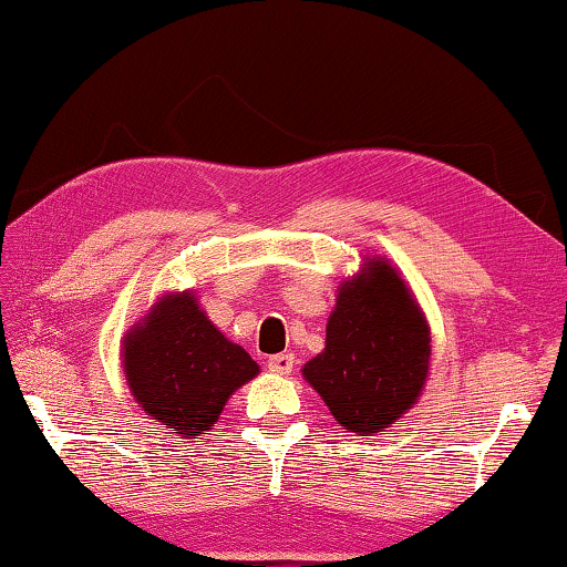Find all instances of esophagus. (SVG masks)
<instances>
[{"mask_svg": "<svg viewBox=\"0 0 567 567\" xmlns=\"http://www.w3.org/2000/svg\"><path fill=\"white\" fill-rule=\"evenodd\" d=\"M293 363H297V361H293L291 353H276V355H270V359H268V369L278 377H286V374H291V371H293Z\"/></svg>", "mask_w": 567, "mask_h": 567, "instance_id": "34e87169", "label": "esophagus"}]
</instances>
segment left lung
Masks as SVG:
<instances>
[{
	"label": "left lung",
	"mask_w": 567,
	"mask_h": 567,
	"mask_svg": "<svg viewBox=\"0 0 567 567\" xmlns=\"http://www.w3.org/2000/svg\"><path fill=\"white\" fill-rule=\"evenodd\" d=\"M431 330L402 276L384 258H363L361 274L340 284L324 351L301 374L346 431L371 436L421 398Z\"/></svg>",
	"instance_id": "1"
}]
</instances>
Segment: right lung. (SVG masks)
Masks as SVG:
<instances>
[{"instance_id":"obj_1","label":"right lung","mask_w":567,"mask_h":567,"mask_svg":"<svg viewBox=\"0 0 567 567\" xmlns=\"http://www.w3.org/2000/svg\"><path fill=\"white\" fill-rule=\"evenodd\" d=\"M123 371L138 408L193 439L219 421L231 392L260 367L208 320L193 291H173L123 338Z\"/></svg>"}]
</instances>
